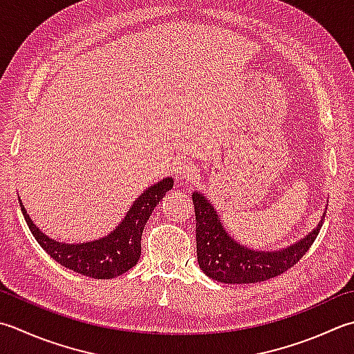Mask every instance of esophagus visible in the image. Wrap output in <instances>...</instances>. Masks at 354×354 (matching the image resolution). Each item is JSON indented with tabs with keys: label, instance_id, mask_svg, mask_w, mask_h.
<instances>
[{
	"label": "esophagus",
	"instance_id": "34e87169",
	"mask_svg": "<svg viewBox=\"0 0 354 354\" xmlns=\"http://www.w3.org/2000/svg\"><path fill=\"white\" fill-rule=\"evenodd\" d=\"M175 173L179 179H184V181H192L193 176L196 175L195 165L187 159H179L175 164Z\"/></svg>",
	"mask_w": 354,
	"mask_h": 354
}]
</instances>
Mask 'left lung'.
<instances>
[{
    "label": "left lung",
    "mask_w": 354,
    "mask_h": 354,
    "mask_svg": "<svg viewBox=\"0 0 354 354\" xmlns=\"http://www.w3.org/2000/svg\"><path fill=\"white\" fill-rule=\"evenodd\" d=\"M196 216V253L199 268L209 278L224 283H256L276 278L292 268L313 244L324 224H319L296 244L274 252L244 247L225 232L218 212L203 193L193 192Z\"/></svg>",
    "instance_id": "obj_1"
}]
</instances>
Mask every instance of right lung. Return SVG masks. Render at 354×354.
Returning <instances> with one entry per match:
<instances>
[{
    "instance_id": "right-lung-1",
    "label": "right lung",
    "mask_w": 354,
    "mask_h": 354,
    "mask_svg": "<svg viewBox=\"0 0 354 354\" xmlns=\"http://www.w3.org/2000/svg\"><path fill=\"white\" fill-rule=\"evenodd\" d=\"M171 178H164L162 181L149 187L135 201L113 232L101 239L80 242V244H66V242L48 238L33 224L21 199L19 205L35 239L58 264L93 279H110L129 272L131 267L136 266L141 256L144 225L155 207L165 196V193L171 190Z\"/></svg>"
}]
</instances>
